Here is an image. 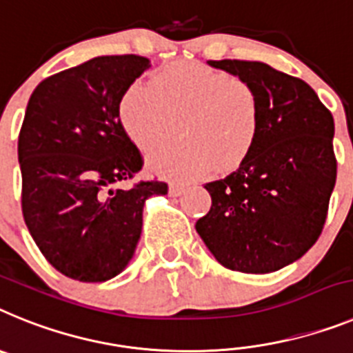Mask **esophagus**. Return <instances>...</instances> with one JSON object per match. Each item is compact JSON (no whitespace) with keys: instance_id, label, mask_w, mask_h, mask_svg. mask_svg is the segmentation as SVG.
Returning <instances> with one entry per match:
<instances>
[{"instance_id":"1","label":"esophagus","mask_w":353,"mask_h":353,"mask_svg":"<svg viewBox=\"0 0 353 353\" xmlns=\"http://www.w3.org/2000/svg\"><path fill=\"white\" fill-rule=\"evenodd\" d=\"M185 190L186 185H183V183H170V185H168V194L172 195V197H179Z\"/></svg>"}]
</instances>
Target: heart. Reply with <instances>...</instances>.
Instances as JSON below:
<instances>
[{"label": "heart", "instance_id": "b5f03b06", "mask_svg": "<svg viewBox=\"0 0 353 353\" xmlns=\"http://www.w3.org/2000/svg\"><path fill=\"white\" fill-rule=\"evenodd\" d=\"M119 115L143 151L168 142L179 124L185 142L151 151L149 165L181 179L240 167L256 147L263 121L254 85L199 62L172 63L151 83L134 81L122 96Z\"/></svg>", "mask_w": 353, "mask_h": 353}]
</instances>
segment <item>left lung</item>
<instances>
[{
	"label": "left lung",
	"mask_w": 353,
	"mask_h": 353,
	"mask_svg": "<svg viewBox=\"0 0 353 353\" xmlns=\"http://www.w3.org/2000/svg\"><path fill=\"white\" fill-rule=\"evenodd\" d=\"M254 85L261 133L225 179L204 185L211 210L195 229L222 266L270 274L304 256L321 234L336 185L334 119L305 81L247 60H210Z\"/></svg>",
	"instance_id": "left-lung-1"
}]
</instances>
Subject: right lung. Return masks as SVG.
Instances as JSON below:
<instances>
[{
  "label": "right lung",
  "mask_w": 353,
  "mask_h": 353,
  "mask_svg": "<svg viewBox=\"0 0 353 353\" xmlns=\"http://www.w3.org/2000/svg\"><path fill=\"white\" fill-rule=\"evenodd\" d=\"M149 58H92L37 85L17 143L23 216L44 257L65 277L104 283L133 257L143 204L167 183L140 181L139 147L119 115L124 92Z\"/></svg>",
  "instance_id": "right-lung-1"
}]
</instances>
